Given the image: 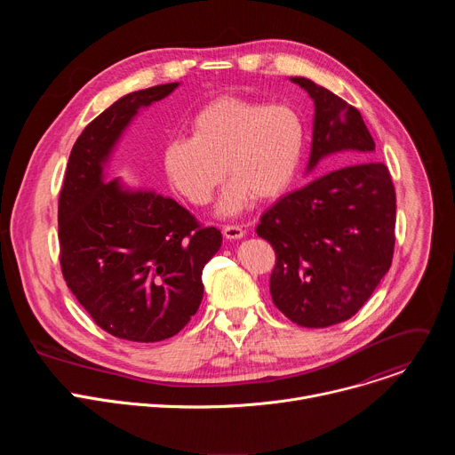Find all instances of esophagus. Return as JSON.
Masks as SVG:
<instances>
[{
	"label": "esophagus",
	"instance_id": "34e87169",
	"mask_svg": "<svg viewBox=\"0 0 455 455\" xmlns=\"http://www.w3.org/2000/svg\"><path fill=\"white\" fill-rule=\"evenodd\" d=\"M223 235L227 239H241L244 235V228L241 225H223Z\"/></svg>",
	"mask_w": 455,
	"mask_h": 455
}]
</instances>
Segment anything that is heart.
I'll return each instance as SVG.
<instances>
[{
    "label": "heart",
    "instance_id": "b5f03b06",
    "mask_svg": "<svg viewBox=\"0 0 455 455\" xmlns=\"http://www.w3.org/2000/svg\"><path fill=\"white\" fill-rule=\"evenodd\" d=\"M188 139L169 140L162 164L171 187L188 204L207 205L227 174L220 212L239 214L253 198L272 200L291 185L304 153V125L283 104L220 97L187 124Z\"/></svg>",
    "mask_w": 455,
    "mask_h": 455
}]
</instances>
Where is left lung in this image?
<instances>
[{"mask_svg":"<svg viewBox=\"0 0 455 455\" xmlns=\"http://www.w3.org/2000/svg\"><path fill=\"white\" fill-rule=\"evenodd\" d=\"M315 102L307 172L322 158L351 164L286 194L257 225L275 250L274 304L302 328L351 318L388 272L395 253L396 192L356 108L304 77Z\"/></svg>","mask_w":455,"mask_h":455,"instance_id":"1","label":"left lung"}]
</instances>
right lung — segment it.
<instances>
[{
	"mask_svg": "<svg viewBox=\"0 0 455 455\" xmlns=\"http://www.w3.org/2000/svg\"><path fill=\"white\" fill-rule=\"evenodd\" d=\"M176 88L133 92L92 120L59 194L62 277L99 328L132 342H160L187 326L204 299L202 272L223 241L174 200L104 181L102 167L127 124Z\"/></svg>",
	"mask_w": 455,
	"mask_h": 455,
	"instance_id": "1",
	"label": "right lung"
}]
</instances>
